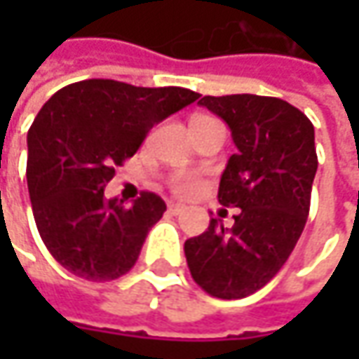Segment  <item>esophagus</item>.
Masks as SVG:
<instances>
[{
	"instance_id": "34e87169",
	"label": "esophagus",
	"mask_w": 359,
	"mask_h": 359,
	"mask_svg": "<svg viewBox=\"0 0 359 359\" xmlns=\"http://www.w3.org/2000/svg\"><path fill=\"white\" fill-rule=\"evenodd\" d=\"M168 210H170V214L180 215L186 212V205H184V203H175V201H172V203L168 205Z\"/></svg>"
}]
</instances>
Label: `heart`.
Returning <instances> with one entry per match:
<instances>
[{
	"instance_id": "b5f03b06",
	"label": "heart",
	"mask_w": 359,
	"mask_h": 359,
	"mask_svg": "<svg viewBox=\"0 0 359 359\" xmlns=\"http://www.w3.org/2000/svg\"><path fill=\"white\" fill-rule=\"evenodd\" d=\"M196 119H201V116ZM170 186H172L173 191H175V194H180V196H194V194L200 189V182H198L196 177H191V175L177 173V175H173L172 177Z\"/></svg>"
}]
</instances>
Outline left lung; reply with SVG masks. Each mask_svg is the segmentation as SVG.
Masks as SVG:
<instances>
[{
  "mask_svg": "<svg viewBox=\"0 0 359 359\" xmlns=\"http://www.w3.org/2000/svg\"><path fill=\"white\" fill-rule=\"evenodd\" d=\"M200 105L231 130L238 154L222 173L217 200L240 212L231 228L212 217L201 236L186 241L184 252L203 292L241 299L282 269L304 231L318 170L313 126L280 97L205 95Z\"/></svg>",
  "mask_w": 359,
  "mask_h": 359,
  "instance_id": "1",
  "label": "left lung"
}]
</instances>
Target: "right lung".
<instances>
[{
    "label": "right lung",
    "mask_w": 359,
    "mask_h": 359,
    "mask_svg": "<svg viewBox=\"0 0 359 359\" xmlns=\"http://www.w3.org/2000/svg\"><path fill=\"white\" fill-rule=\"evenodd\" d=\"M186 88L83 79L49 97L27 131V189L41 240L63 268L90 282L126 276L165 212L151 191L131 205L104 187L161 119L194 104Z\"/></svg>",
    "instance_id": "1"
}]
</instances>
